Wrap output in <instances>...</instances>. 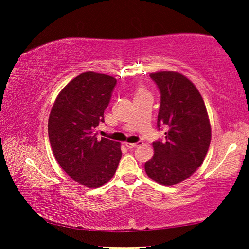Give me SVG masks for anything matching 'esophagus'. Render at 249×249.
I'll return each instance as SVG.
<instances>
[{
	"instance_id": "obj_1",
	"label": "esophagus",
	"mask_w": 249,
	"mask_h": 249,
	"mask_svg": "<svg viewBox=\"0 0 249 249\" xmlns=\"http://www.w3.org/2000/svg\"><path fill=\"white\" fill-rule=\"evenodd\" d=\"M142 144V142H125V146L127 147V148H136V147L141 146Z\"/></svg>"
}]
</instances>
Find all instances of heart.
I'll return each instance as SVG.
<instances>
[{"instance_id": "obj_1", "label": "heart", "mask_w": 249, "mask_h": 249, "mask_svg": "<svg viewBox=\"0 0 249 249\" xmlns=\"http://www.w3.org/2000/svg\"><path fill=\"white\" fill-rule=\"evenodd\" d=\"M142 92H144V91H142V90H140V91H138V93H142ZM137 93V94H138Z\"/></svg>"}]
</instances>
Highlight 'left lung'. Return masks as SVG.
Wrapping results in <instances>:
<instances>
[{"label": "left lung", "instance_id": "8db88e82", "mask_svg": "<svg viewBox=\"0 0 249 249\" xmlns=\"http://www.w3.org/2000/svg\"><path fill=\"white\" fill-rule=\"evenodd\" d=\"M160 93L158 130L165 138L153 142L155 154L145 163L147 176L172 185L189 178L205 158L211 142V126L204 101L190 80L172 71L151 73Z\"/></svg>", "mask_w": 249, "mask_h": 249}]
</instances>
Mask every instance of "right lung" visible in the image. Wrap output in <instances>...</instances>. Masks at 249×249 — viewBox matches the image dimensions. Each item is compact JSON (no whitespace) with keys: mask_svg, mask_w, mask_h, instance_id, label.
<instances>
[{"mask_svg":"<svg viewBox=\"0 0 249 249\" xmlns=\"http://www.w3.org/2000/svg\"><path fill=\"white\" fill-rule=\"evenodd\" d=\"M116 79L84 72L64 88L48 121L54 158L74 181L89 188L103 185L114 176L122 157L120 142L98 138Z\"/></svg>","mask_w":249,"mask_h":249,"instance_id":"right-lung-1","label":"right lung"}]
</instances>
